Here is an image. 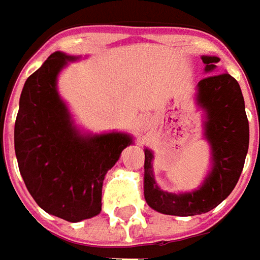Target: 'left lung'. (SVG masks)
Wrapping results in <instances>:
<instances>
[{"instance_id":"left-lung-1","label":"left lung","mask_w":260,"mask_h":260,"mask_svg":"<svg viewBox=\"0 0 260 260\" xmlns=\"http://www.w3.org/2000/svg\"><path fill=\"white\" fill-rule=\"evenodd\" d=\"M205 72L213 74L197 85V104L204 110V136L211 147V171L203 185L191 192H166L156 184L153 153L145 149V200L162 214L208 213L230 195L243 171L249 149V121L239 82L229 74H217V56H201Z\"/></svg>"}]
</instances>
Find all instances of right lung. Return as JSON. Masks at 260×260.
Segmentation results:
<instances>
[{
  "instance_id": "1",
  "label": "right lung",
  "mask_w": 260,
  "mask_h": 260,
  "mask_svg": "<svg viewBox=\"0 0 260 260\" xmlns=\"http://www.w3.org/2000/svg\"><path fill=\"white\" fill-rule=\"evenodd\" d=\"M76 56L55 52L27 78L14 127L18 169L46 213L71 223L101 211L105 174L133 143L125 133L82 135L57 92V75Z\"/></svg>"
}]
</instances>
